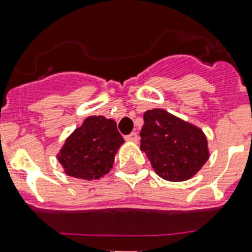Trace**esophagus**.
I'll use <instances>...</instances> for the list:
<instances>
[{
	"label": "esophagus",
	"mask_w": 252,
	"mask_h": 252,
	"mask_svg": "<svg viewBox=\"0 0 252 252\" xmlns=\"http://www.w3.org/2000/svg\"><path fill=\"white\" fill-rule=\"evenodd\" d=\"M126 141H130V142H138V134L136 132L130 133L128 136H126Z\"/></svg>",
	"instance_id": "1"
}]
</instances>
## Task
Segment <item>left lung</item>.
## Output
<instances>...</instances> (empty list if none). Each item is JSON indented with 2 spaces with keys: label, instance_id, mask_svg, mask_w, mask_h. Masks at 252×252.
I'll use <instances>...</instances> for the list:
<instances>
[{
  "label": "left lung",
  "instance_id": "left-lung-1",
  "mask_svg": "<svg viewBox=\"0 0 252 252\" xmlns=\"http://www.w3.org/2000/svg\"><path fill=\"white\" fill-rule=\"evenodd\" d=\"M141 129V150L155 173L167 181H186L210 158L203 130L161 108L147 110Z\"/></svg>",
  "mask_w": 252,
  "mask_h": 252
}]
</instances>
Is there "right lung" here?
<instances>
[{
  "instance_id": "add662e5",
  "label": "right lung",
  "mask_w": 252,
  "mask_h": 252,
  "mask_svg": "<svg viewBox=\"0 0 252 252\" xmlns=\"http://www.w3.org/2000/svg\"><path fill=\"white\" fill-rule=\"evenodd\" d=\"M124 138L115 120L89 116L66 138L57 154L64 173L81 180H98L107 175Z\"/></svg>"
}]
</instances>
